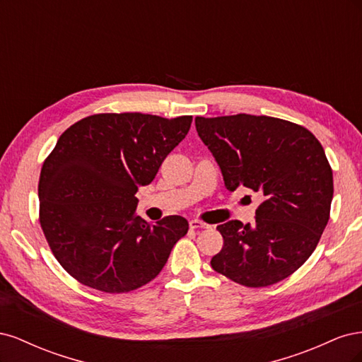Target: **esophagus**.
<instances>
[{"mask_svg":"<svg viewBox=\"0 0 362 362\" xmlns=\"http://www.w3.org/2000/svg\"><path fill=\"white\" fill-rule=\"evenodd\" d=\"M190 228L192 229H205V228H208V225L202 221H198V218H193V221H190Z\"/></svg>","mask_w":362,"mask_h":362,"instance_id":"1","label":"esophagus"}]
</instances>
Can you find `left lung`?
<instances>
[{"instance_id":"obj_1","label":"left lung","mask_w":362,"mask_h":362,"mask_svg":"<svg viewBox=\"0 0 362 362\" xmlns=\"http://www.w3.org/2000/svg\"><path fill=\"white\" fill-rule=\"evenodd\" d=\"M194 124L225 187H246L261 199L254 226L240 221L217 226L223 247L211 267L254 288L288 278L311 257L329 221L334 180L320 141L306 128L270 116H198Z\"/></svg>"}]
</instances>
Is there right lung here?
<instances>
[{
  "label": "right lung",
  "instance_id": "add662e5",
  "mask_svg": "<svg viewBox=\"0 0 362 362\" xmlns=\"http://www.w3.org/2000/svg\"><path fill=\"white\" fill-rule=\"evenodd\" d=\"M192 116L100 113L71 125L43 161L39 222L49 249L83 286L128 293L154 279L189 231L181 216L148 223L140 185L187 136Z\"/></svg>",
  "mask_w": 362,
  "mask_h": 362
}]
</instances>
